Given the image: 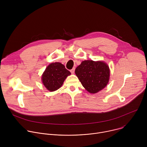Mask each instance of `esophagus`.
Wrapping results in <instances>:
<instances>
[{
	"label": "esophagus",
	"instance_id": "obj_1",
	"mask_svg": "<svg viewBox=\"0 0 147 147\" xmlns=\"http://www.w3.org/2000/svg\"><path fill=\"white\" fill-rule=\"evenodd\" d=\"M74 71H75V68H74V67L71 70H70V72H71L72 74H73V73H74Z\"/></svg>",
	"mask_w": 147,
	"mask_h": 147
}]
</instances>
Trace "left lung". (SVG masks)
<instances>
[{"instance_id": "1", "label": "left lung", "mask_w": 147, "mask_h": 147, "mask_svg": "<svg viewBox=\"0 0 147 147\" xmlns=\"http://www.w3.org/2000/svg\"><path fill=\"white\" fill-rule=\"evenodd\" d=\"M82 86L90 93L95 94L107 86L109 80V66L103 61H82L75 70Z\"/></svg>"}]
</instances>
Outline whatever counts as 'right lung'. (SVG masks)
<instances>
[{"mask_svg":"<svg viewBox=\"0 0 147 147\" xmlns=\"http://www.w3.org/2000/svg\"><path fill=\"white\" fill-rule=\"evenodd\" d=\"M70 74L60 63H52L45 69L42 76V80L49 91H54L61 87L66 78Z\"/></svg>","mask_w":147,"mask_h":147,"instance_id":"obj_1","label":"right lung"}]
</instances>
